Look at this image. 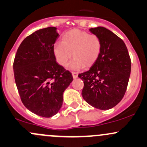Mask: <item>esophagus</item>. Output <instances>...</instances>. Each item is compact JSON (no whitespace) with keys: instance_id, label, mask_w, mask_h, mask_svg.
Wrapping results in <instances>:
<instances>
[{"instance_id":"34e87169","label":"esophagus","mask_w":147,"mask_h":147,"mask_svg":"<svg viewBox=\"0 0 147 147\" xmlns=\"http://www.w3.org/2000/svg\"><path fill=\"white\" fill-rule=\"evenodd\" d=\"M72 77H73V78H77L78 77V73L76 72H72Z\"/></svg>"}]
</instances>
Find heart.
Segmentation results:
<instances>
[{
	"instance_id": "heart-1",
	"label": "heart",
	"mask_w": 147,
	"mask_h": 147,
	"mask_svg": "<svg viewBox=\"0 0 147 147\" xmlns=\"http://www.w3.org/2000/svg\"><path fill=\"white\" fill-rule=\"evenodd\" d=\"M102 43L100 37L80 29L66 32L61 42L53 46V54L60 65L66 66L71 57L73 59L69 64L72 69L89 67L96 63L101 52Z\"/></svg>"
}]
</instances>
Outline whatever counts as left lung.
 <instances>
[{
	"mask_svg": "<svg viewBox=\"0 0 147 147\" xmlns=\"http://www.w3.org/2000/svg\"><path fill=\"white\" fill-rule=\"evenodd\" d=\"M100 37L101 52L98 60L78 77L84 81L83 98L96 109L113 108L125 94L131 72V60L124 41L105 27L91 28Z\"/></svg>",
	"mask_w": 147,
	"mask_h": 147,
	"instance_id": "1",
	"label": "left lung"
}]
</instances>
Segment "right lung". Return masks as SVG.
<instances>
[{
	"mask_svg": "<svg viewBox=\"0 0 147 147\" xmlns=\"http://www.w3.org/2000/svg\"><path fill=\"white\" fill-rule=\"evenodd\" d=\"M59 34L54 27L37 30L18 48L13 63L15 81L28 110L50 118L61 109L63 92L73 78L55 61L53 46Z\"/></svg>",
	"mask_w": 147,
	"mask_h": 147,
	"instance_id": "obj_1",
	"label": "right lung"
}]
</instances>
